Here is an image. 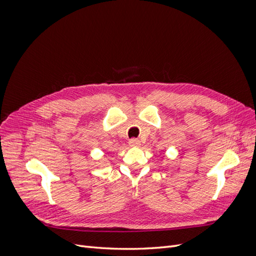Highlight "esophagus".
<instances>
[{
	"mask_svg": "<svg viewBox=\"0 0 256 256\" xmlns=\"http://www.w3.org/2000/svg\"><path fill=\"white\" fill-rule=\"evenodd\" d=\"M129 144L130 146H140L141 145V142L140 140H138V138H131V140L129 141Z\"/></svg>",
	"mask_w": 256,
	"mask_h": 256,
	"instance_id": "1",
	"label": "esophagus"
}]
</instances>
